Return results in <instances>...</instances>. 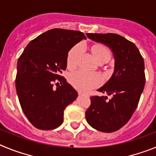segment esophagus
<instances>
[{"label":"esophagus","mask_w":156,"mask_h":156,"mask_svg":"<svg viewBox=\"0 0 156 156\" xmlns=\"http://www.w3.org/2000/svg\"><path fill=\"white\" fill-rule=\"evenodd\" d=\"M78 94H79L80 95H83V93H81V92H79V93H78Z\"/></svg>","instance_id":"1"}]
</instances>
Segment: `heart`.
I'll return each mask as SVG.
<instances>
[{
    "label": "heart",
    "instance_id": "1",
    "mask_svg": "<svg viewBox=\"0 0 156 156\" xmlns=\"http://www.w3.org/2000/svg\"><path fill=\"white\" fill-rule=\"evenodd\" d=\"M83 51L84 47L82 44H78L70 49L67 55V66L69 68L76 67ZM92 52L98 62L108 61L111 57L109 48L102 44H96L92 47ZM69 81L76 89L87 92L100 86L102 83V78L98 73L79 70L70 74Z\"/></svg>",
    "mask_w": 156,
    "mask_h": 156
}]
</instances>
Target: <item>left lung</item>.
I'll use <instances>...</instances> for the list:
<instances>
[{"mask_svg":"<svg viewBox=\"0 0 156 156\" xmlns=\"http://www.w3.org/2000/svg\"><path fill=\"white\" fill-rule=\"evenodd\" d=\"M87 36L111 48L115 69L108 82L98 90L112 95V98L91 96L86 119L99 131H116L129 120L137 107L145 83L144 58L133 42L119 34H87Z\"/></svg>","mask_w":156,"mask_h":156,"instance_id":"obj_1","label":"left lung"}]
</instances>
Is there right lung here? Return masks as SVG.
<instances>
[{"instance_id":"1","label":"right lung","mask_w":156,"mask_h":156,"mask_svg":"<svg viewBox=\"0 0 156 156\" xmlns=\"http://www.w3.org/2000/svg\"><path fill=\"white\" fill-rule=\"evenodd\" d=\"M83 39L86 37L80 31L52 29L30 41L19 58L16 91L23 112L37 129L60 126L65 108L77 98L76 90L61 74L69 51ZM55 82L61 85L54 89Z\"/></svg>"}]
</instances>
